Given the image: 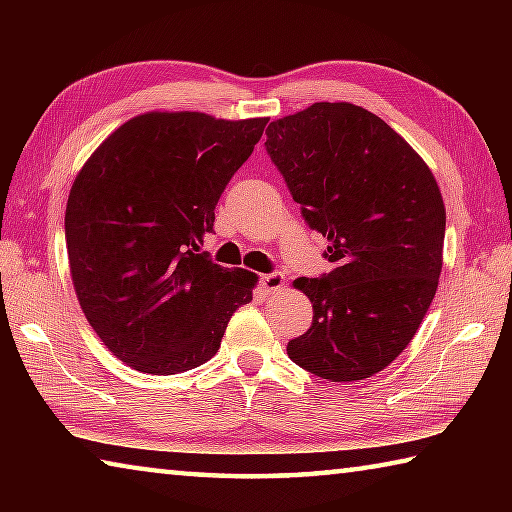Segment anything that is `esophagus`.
<instances>
[{
    "label": "esophagus",
    "mask_w": 512,
    "mask_h": 512,
    "mask_svg": "<svg viewBox=\"0 0 512 512\" xmlns=\"http://www.w3.org/2000/svg\"><path fill=\"white\" fill-rule=\"evenodd\" d=\"M259 284H262V289L266 293H277V291L284 289V275L282 273L262 275V280H259Z\"/></svg>",
    "instance_id": "34e87169"
}]
</instances>
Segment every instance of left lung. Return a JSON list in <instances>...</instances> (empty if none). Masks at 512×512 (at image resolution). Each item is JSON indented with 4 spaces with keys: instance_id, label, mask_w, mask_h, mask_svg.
Here are the masks:
<instances>
[{
    "instance_id": "left-lung-1",
    "label": "left lung",
    "mask_w": 512,
    "mask_h": 512,
    "mask_svg": "<svg viewBox=\"0 0 512 512\" xmlns=\"http://www.w3.org/2000/svg\"><path fill=\"white\" fill-rule=\"evenodd\" d=\"M266 151L336 264L293 280L314 320L287 354L327 381L377 375L406 350L436 296L447 219L436 178L400 133L348 101L271 121Z\"/></svg>"
}]
</instances>
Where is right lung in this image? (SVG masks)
Masks as SVG:
<instances>
[{
	"label": "right lung",
	"instance_id": "right-lung-1",
	"mask_svg": "<svg viewBox=\"0 0 512 512\" xmlns=\"http://www.w3.org/2000/svg\"><path fill=\"white\" fill-rule=\"evenodd\" d=\"M268 117L153 110L112 131L76 173L65 207L69 275L85 318L119 361L176 375L210 361L257 275L198 244Z\"/></svg>",
	"mask_w": 512,
	"mask_h": 512
}]
</instances>
